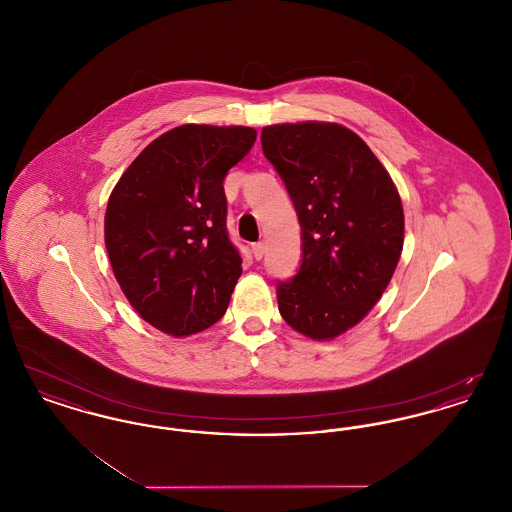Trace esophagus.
I'll use <instances>...</instances> for the list:
<instances>
[{"instance_id":"1","label":"esophagus","mask_w":512,"mask_h":512,"mask_svg":"<svg viewBox=\"0 0 512 512\" xmlns=\"http://www.w3.org/2000/svg\"><path fill=\"white\" fill-rule=\"evenodd\" d=\"M251 251H253V257H255L257 261H261V259H263V255H265V244H263V242L253 244Z\"/></svg>"}]
</instances>
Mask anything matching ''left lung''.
I'll return each instance as SVG.
<instances>
[{
  "instance_id": "left-lung-1",
  "label": "left lung",
  "mask_w": 512,
  "mask_h": 512,
  "mask_svg": "<svg viewBox=\"0 0 512 512\" xmlns=\"http://www.w3.org/2000/svg\"><path fill=\"white\" fill-rule=\"evenodd\" d=\"M261 144L301 224L303 261L278 284V311L301 336L336 340L390 284L405 240L401 197L363 138L338 122L270 124Z\"/></svg>"
}]
</instances>
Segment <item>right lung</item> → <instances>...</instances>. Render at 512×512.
<instances>
[{
    "mask_svg": "<svg viewBox=\"0 0 512 512\" xmlns=\"http://www.w3.org/2000/svg\"><path fill=\"white\" fill-rule=\"evenodd\" d=\"M255 138L251 126H176L130 163L109 195L103 236L113 274L132 309L172 338L213 326L242 276L222 180Z\"/></svg>",
    "mask_w": 512,
    "mask_h": 512,
    "instance_id": "add662e5",
    "label": "right lung"
}]
</instances>
